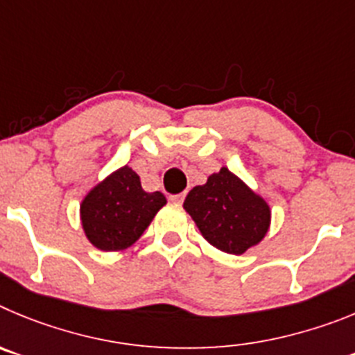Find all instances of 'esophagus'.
Instances as JSON below:
<instances>
[{"instance_id": "34e87169", "label": "esophagus", "mask_w": 355, "mask_h": 355, "mask_svg": "<svg viewBox=\"0 0 355 355\" xmlns=\"http://www.w3.org/2000/svg\"><path fill=\"white\" fill-rule=\"evenodd\" d=\"M184 198H185V194L180 193V194H173V196H170V200L173 201V203H182V201H184Z\"/></svg>"}]
</instances>
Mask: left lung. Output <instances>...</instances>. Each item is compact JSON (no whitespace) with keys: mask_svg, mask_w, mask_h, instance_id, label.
Wrapping results in <instances>:
<instances>
[{"mask_svg":"<svg viewBox=\"0 0 355 355\" xmlns=\"http://www.w3.org/2000/svg\"><path fill=\"white\" fill-rule=\"evenodd\" d=\"M209 244L230 254H242L261 242L270 226V207L228 168L196 185L184 201Z\"/></svg>","mask_w":355,"mask_h":355,"instance_id":"8db88e82","label":"left lung"}]
</instances>
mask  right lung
<instances>
[{"label":"right lung","instance_id":"add662e5","mask_svg":"<svg viewBox=\"0 0 355 355\" xmlns=\"http://www.w3.org/2000/svg\"><path fill=\"white\" fill-rule=\"evenodd\" d=\"M164 205V194L143 191L138 173L123 166L86 194L81 201V225L97 249L123 251L141 237Z\"/></svg>","mask_w":355,"mask_h":355}]
</instances>
